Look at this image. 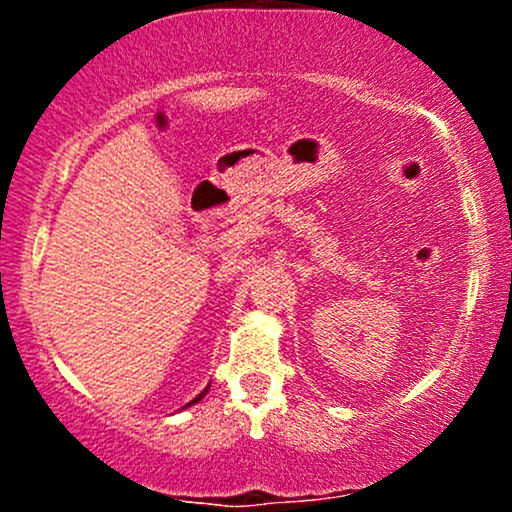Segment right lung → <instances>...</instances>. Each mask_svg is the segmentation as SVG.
I'll use <instances>...</instances> for the list:
<instances>
[{
    "label": "right lung",
    "mask_w": 512,
    "mask_h": 512,
    "mask_svg": "<svg viewBox=\"0 0 512 512\" xmlns=\"http://www.w3.org/2000/svg\"><path fill=\"white\" fill-rule=\"evenodd\" d=\"M207 390H209V387H207ZM207 390H204V392H199V395H197L195 399H192V402H187V404H185V407H190V404H195V402H199V399H202L204 395H207Z\"/></svg>",
    "instance_id": "right-lung-1"
}]
</instances>
